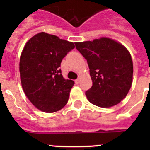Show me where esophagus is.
I'll return each instance as SVG.
<instances>
[{
    "label": "esophagus",
    "mask_w": 150,
    "mask_h": 150,
    "mask_svg": "<svg viewBox=\"0 0 150 150\" xmlns=\"http://www.w3.org/2000/svg\"><path fill=\"white\" fill-rule=\"evenodd\" d=\"M75 83H76V84H79V83H80V79H79V78H78V79H76V80H75Z\"/></svg>",
    "instance_id": "34e87169"
}]
</instances>
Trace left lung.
I'll use <instances>...</instances> for the list:
<instances>
[{"instance_id":"1","label":"left lung","mask_w":150,"mask_h":150,"mask_svg":"<svg viewBox=\"0 0 150 150\" xmlns=\"http://www.w3.org/2000/svg\"><path fill=\"white\" fill-rule=\"evenodd\" d=\"M75 45L90 69L93 85L86 92L88 101L103 108L120 103L128 95L133 79V62L126 47L104 37Z\"/></svg>"}]
</instances>
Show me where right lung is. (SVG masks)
<instances>
[{
	"label": "right lung",
	"mask_w": 150,
	"mask_h": 150,
	"mask_svg": "<svg viewBox=\"0 0 150 150\" xmlns=\"http://www.w3.org/2000/svg\"><path fill=\"white\" fill-rule=\"evenodd\" d=\"M74 47L73 42L46 32L33 36L24 46L19 62L21 83L26 97L39 110L55 112L67 103L74 82L64 79L59 67Z\"/></svg>",
	"instance_id": "right-lung-1"
}]
</instances>
